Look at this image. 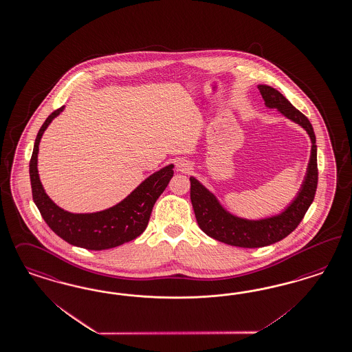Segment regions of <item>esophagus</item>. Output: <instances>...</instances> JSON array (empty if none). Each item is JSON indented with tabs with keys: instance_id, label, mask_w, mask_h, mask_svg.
<instances>
[{
	"instance_id": "1",
	"label": "esophagus",
	"mask_w": 352,
	"mask_h": 352,
	"mask_svg": "<svg viewBox=\"0 0 352 352\" xmlns=\"http://www.w3.org/2000/svg\"><path fill=\"white\" fill-rule=\"evenodd\" d=\"M176 167H177V170H182V172H188V170H192V168H190V163H189L188 160H185V159H180V160L177 162Z\"/></svg>"
}]
</instances>
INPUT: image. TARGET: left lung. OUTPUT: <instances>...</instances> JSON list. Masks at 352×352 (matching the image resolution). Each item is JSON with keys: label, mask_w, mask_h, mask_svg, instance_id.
I'll use <instances>...</instances> for the list:
<instances>
[{"label": "left lung", "mask_w": 352, "mask_h": 352, "mask_svg": "<svg viewBox=\"0 0 352 352\" xmlns=\"http://www.w3.org/2000/svg\"><path fill=\"white\" fill-rule=\"evenodd\" d=\"M258 90L267 108L278 109L283 116L299 124L308 133L312 141L311 159L300 192L289 206L278 215L258 221L239 218L228 212L215 195L197 179L190 177V199L199 228L210 237L234 247H266L285 239L302 221L314 199L318 182L317 146L312 124L278 90L266 85H260Z\"/></svg>", "instance_id": "8db88e82"}]
</instances>
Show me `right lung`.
<instances>
[{
  "mask_svg": "<svg viewBox=\"0 0 352 352\" xmlns=\"http://www.w3.org/2000/svg\"><path fill=\"white\" fill-rule=\"evenodd\" d=\"M64 111L56 109L41 125L30 160V179L32 198L43 219L53 232L66 243L89 250H104L122 245L144 232L159 195L164 192L173 176L170 164L141 182L131 195L118 205L98 212L73 214L58 208L45 193L38 172V154L43 133L54 118Z\"/></svg>",
  "mask_w": 352,
  "mask_h": 352,
  "instance_id": "1",
  "label": "right lung"
}]
</instances>
